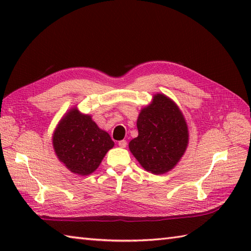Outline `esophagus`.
I'll list each match as a JSON object with an SVG mask.
<instances>
[{
  "label": "esophagus",
  "instance_id": "1",
  "mask_svg": "<svg viewBox=\"0 0 251 251\" xmlns=\"http://www.w3.org/2000/svg\"><path fill=\"white\" fill-rule=\"evenodd\" d=\"M119 146H120L121 148H126V147H127V141H126V140H121V141H119Z\"/></svg>",
  "mask_w": 251,
  "mask_h": 251
}]
</instances>
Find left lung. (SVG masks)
<instances>
[{"label": "left lung", "mask_w": 251, "mask_h": 251, "mask_svg": "<svg viewBox=\"0 0 251 251\" xmlns=\"http://www.w3.org/2000/svg\"><path fill=\"white\" fill-rule=\"evenodd\" d=\"M138 137L129 149L141 166L161 175L173 169L188 146L189 134L184 117L166 96L157 94L142 109L137 121Z\"/></svg>", "instance_id": "obj_1"}]
</instances>
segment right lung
<instances>
[{
	"label": "right lung",
	"mask_w": 251,
	"mask_h": 251,
	"mask_svg": "<svg viewBox=\"0 0 251 251\" xmlns=\"http://www.w3.org/2000/svg\"><path fill=\"white\" fill-rule=\"evenodd\" d=\"M52 145L58 158L72 173L86 176L98 168L114 142L89 115L72 109L58 125Z\"/></svg>",
	"instance_id": "right-lung-1"
}]
</instances>
